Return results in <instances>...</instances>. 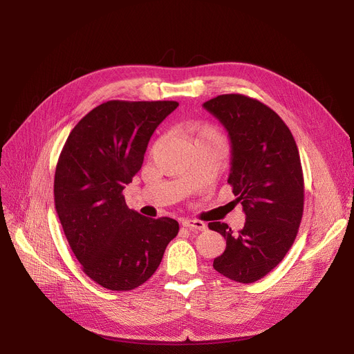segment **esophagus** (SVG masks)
Listing matches in <instances>:
<instances>
[{"label":"esophagus","mask_w":354,"mask_h":354,"mask_svg":"<svg viewBox=\"0 0 354 354\" xmlns=\"http://www.w3.org/2000/svg\"><path fill=\"white\" fill-rule=\"evenodd\" d=\"M182 225L185 227V228H188V230H191V231H205L207 230V225L203 224L202 221H198V219H185L183 222H182Z\"/></svg>","instance_id":"34e87169"}]
</instances>
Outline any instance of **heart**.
I'll return each instance as SVG.
<instances>
[{
	"label": "heart",
	"mask_w": 354,
	"mask_h": 354,
	"mask_svg": "<svg viewBox=\"0 0 354 354\" xmlns=\"http://www.w3.org/2000/svg\"><path fill=\"white\" fill-rule=\"evenodd\" d=\"M189 136L192 142H209L218 143L224 146V136L221 135L219 130L211 124H202V126H191L189 127Z\"/></svg>",
	"instance_id": "1"
}]
</instances>
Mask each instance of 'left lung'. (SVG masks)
Wrapping results in <instances>:
<instances>
[{
	"mask_svg": "<svg viewBox=\"0 0 354 354\" xmlns=\"http://www.w3.org/2000/svg\"><path fill=\"white\" fill-rule=\"evenodd\" d=\"M231 139L228 183L245 212L244 228L224 222L208 227L227 239L214 268L250 284L272 271L291 248L304 208L301 160L288 126L272 109L244 95H221L203 103Z\"/></svg>",
	"mask_w": 354,
	"mask_h": 354,
	"instance_id": "1",
	"label": "left lung"
}]
</instances>
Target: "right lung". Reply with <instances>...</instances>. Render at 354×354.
<instances>
[{"label":"right lung","instance_id":"right-lung-1","mask_svg":"<svg viewBox=\"0 0 354 354\" xmlns=\"http://www.w3.org/2000/svg\"><path fill=\"white\" fill-rule=\"evenodd\" d=\"M178 102L109 100L74 126L54 175V203L70 248L99 286L129 291L158 270L179 224L129 209L123 189L140 171L155 129Z\"/></svg>","mask_w":354,"mask_h":354}]
</instances>
